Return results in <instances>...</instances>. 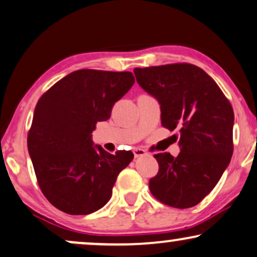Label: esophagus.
<instances>
[{
  "instance_id": "esophagus-1",
  "label": "esophagus",
  "mask_w": 257,
  "mask_h": 257,
  "mask_svg": "<svg viewBox=\"0 0 257 257\" xmlns=\"http://www.w3.org/2000/svg\"><path fill=\"white\" fill-rule=\"evenodd\" d=\"M134 156H135V159H138V157H141V156H145L146 155V152L143 149H141V148H136V149H134Z\"/></svg>"
}]
</instances>
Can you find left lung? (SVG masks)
Masks as SVG:
<instances>
[{
	"label": "left lung",
	"instance_id": "1",
	"mask_svg": "<svg viewBox=\"0 0 257 257\" xmlns=\"http://www.w3.org/2000/svg\"><path fill=\"white\" fill-rule=\"evenodd\" d=\"M136 81L155 97L161 123L169 131L180 126L176 157L154 155L159 173L149 181L155 198L186 209L200 203L220 181L232 155L234 111L220 87L194 64L135 68Z\"/></svg>",
	"mask_w": 257,
	"mask_h": 257
}]
</instances>
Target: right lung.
<instances>
[{"label": "right lung", "instance_id": "1", "mask_svg": "<svg viewBox=\"0 0 257 257\" xmlns=\"http://www.w3.org/2000/svg\"><path fill=\"white\" fill-rule=\"evenodd\" d=\"M131 71L81 69L67 75L37 102L28 152L47 200L70 215H88L110 200L119 172L134 159L94 146L96 123L134 84Z\"/></svg>", "mask_w": 257, "mask_h": 257}]
</instances>
